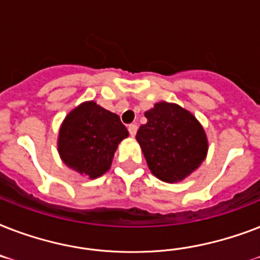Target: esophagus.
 I'll use <instances>...</instances> for the list:
<instances>
[{
  "instance_id": "1",
  "label": "esophagus",
  "mask_w": 260,
  "mask_h": 260,
  "mask_svg": "<svg viewBox=\"0 0 260 260\" xmlns=\"http://www.w3.org/2000/svg\"><path fill=\"white\" fill-rule=\"evenodd\" d=\"M128 131H129V135L134 138L135 135H136V132H138V124H131L129 126H128Z\"/></svg>"
}]
</instances>
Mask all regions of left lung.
Listing matches in <instances>:
<instances>
[{"label": "left lung", "mask_w": 260, "mask_h": 260, "mask_svg": "<svg viewBox=\"0 0 260 260\" xmlns=\"http://www.w3.org/2000/svg\"><path fill=\"white\" fill-rule=\"evenodd\" d=\"M147 122L139 128L148 169L167 183L183 181L201 166L208 155V136L196 116L173 102H156L147 110Z\"/></svg>", "instance_id": "left-lung-1"}]
</instances>
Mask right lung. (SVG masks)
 <instances>
[{
    "label": "right lung",
    "instance_id": "obj_1",
    "mask_svg": "<svg viewBox=\"0 0 260 260\" xmlns=\"http://www.w3.org/2000/svg\"><path fill=\"white\" fill-rule=\"evenodd\" d=\"M128 136V129L117 114L95 101H85L60 124L59 156L69 169L95 179L109 170L118 144Z\"/></svg>",
    "mask_w": 260,
    "mask_h": 260
}]
</instances>
